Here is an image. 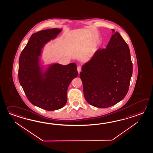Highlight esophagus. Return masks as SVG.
Segmentation results:
<instances>
[{"mask_svg":"<svg viewBox=\"0 0 153 153\" xmlns=\"http://www.w3.org/2000/svg\"><path fill=\"white\" fill-rule=\"evenodd\" d=\"M77 69V71H78V73H79V72H81V67L79 66H78Z\"/></svg>","mask_w":153,"mask_h":153,"instance_id":"esophagus-1","label":"esophagus"}]
</instances>
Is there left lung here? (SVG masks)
<instances>
[{
  "mask_svg": "<svg viewBox=\"0 0 153 153\" xmlns=\"http://www.w3.org/2000/svg\"><path fill=\"white\" fill-rule=\"evenodd\" d=\"M106 48L99 49L82 67L79 76L85 99L91 105L106 108L125 97L129 89L133 65L128 45L117 32Z\"/></svg>",
  "mask_w": 153,
  "mask_h": 153,
  "instance_id": "1",
  "label": "left lung"
}]
</instances>
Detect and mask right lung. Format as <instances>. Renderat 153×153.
<instances>
[{"label":"right lung","instance_id":"right-lung-1","mask_svg":"<svg viewBox=\"0 0 153 153\" xmlns=\"http://www.w3.org/2000/svg\"><path fill=\"white\" fill-rule=\"evenodd\" d=\"M61 30L55 28L32 34L19 61V80L27 99L33 105L48 111L64 106L68 85L78 76L74 62L67 65L54 64L42 73L39 59L42 48Z\"/></svg>","mask_w":153,"mask_h":153}]
</instances>
